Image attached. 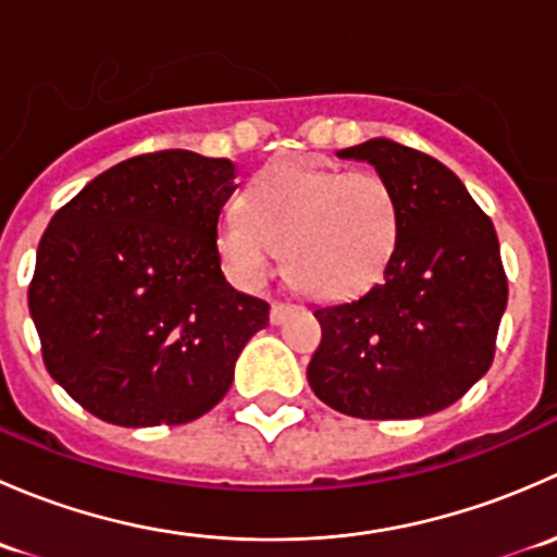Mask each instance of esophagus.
<instances>
[{
    "label": "esophagus",
    "mask_w": 557,
    "mask_h": 557,
    "mask_svg": "<svg viewBox=\"0 0 557 557\" xmlns=\"http://www.w3.org/2000/svg\"><path fill=\"white\" fill-rule=\"evenodd\" d=\"M294 310H296V305H290V301H274L272 312H269V320H272V323H283V320L288 318Z\"/></svg>",
    "instance_id": "1"
}]
</instances>
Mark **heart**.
<instances>
[{"instance_id":"heart-1","label":"heart","mask_w":557,"mask_h":557,"mask_svg":"<svg viewBox=\"0 0 557 557\" xmlns=\"http://www.w3.org/2000/svg\"><path fill=\"white\" fill-rule=\"evenodd\" d=\"M401 237L396 188L369 170L277 164L250 183L243 212L218 226L234 280L252 288L285 252L290 280L318 299H347L385 274Z\"/></svg>"}]
</instances>
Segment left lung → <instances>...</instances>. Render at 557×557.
<instances>
[{"label":"left lung","instance_id":"left-lung-1","mask_svg":"<svg viewBox=\"0 0 557 557\" xmlns=\"http://www.w3.org/2000/svg\"><path fill=\"white\" fill-rule=\"evenodd\" d=\"M339 159L369 161L396 188L401 237L377 285L314 310L323 336L307 380L350 418H425L458 401L496 356L509 294L496 228L420 150L377 137Z\"/></svg>","mask_w":557,"mask_h":557}]
</instances>
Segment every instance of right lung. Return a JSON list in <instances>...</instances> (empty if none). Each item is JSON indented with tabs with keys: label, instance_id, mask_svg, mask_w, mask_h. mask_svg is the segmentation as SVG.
Segmentation results:
<instances>
[{
	"label": "right lung",
	"instance_id": "add662e5",
	"mask_svg": "<svg viewBox=\"0 0 557 557\" xmlns=\"http://www.w3.org/2000/svg\"><path fill=\"white\" fill-rule=\"evenodd\" d=\"M228 159L134 156L94 177L45 228L29 283L42 361L83 409L126 429L210 412L269 305L221 272Z\"/></svg>",
	"mask_w": 557,
	"mask_h": 557
}]
</instances>
